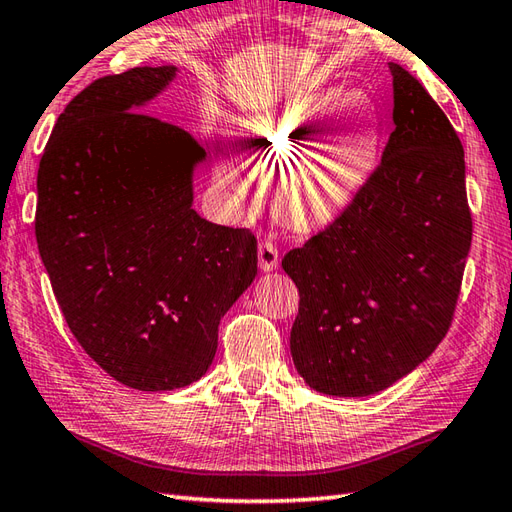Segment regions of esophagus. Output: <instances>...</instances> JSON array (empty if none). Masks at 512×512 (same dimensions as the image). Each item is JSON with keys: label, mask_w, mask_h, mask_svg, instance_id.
<instances>
[{"label": "esophagus", "mask_w": 512, "mask_h": 512, "mask_svg": "<svg viewBox=\"0 0 512 512\" xmlns=\"http://www.w3.org/2000/svg\"><path fill=\"white\" fill-rule=\"evenodd\" d=\"M279 266V250L277 246L270 242V239H264V242H259V268L264 270V273H270V270H275Z\"/></svg>", "instance_id": "1"}]
</instances>
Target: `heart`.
I'll use <instances>...</instances> for the list:
<instances>
[{
    "label": "heart",
    "mask_w": 512,
    "mask_h": 512,
    "mask_svg": "<svg viewBox=\"0 0 512 512\" xmlns=\"http://www.w3.org/2000/svg\"><path fill=\"white\" fill-rule=\"evenodd\" d=\"M341 101L343 92L336 90L312 105L250 118L242 125L248 162L277 176L279 213L295 231H319L332 224L372 176L376 127L365 107L336 134L306 145ZM220 178L235 184L228 169L220 171Z\"/></svg>",
    "instance_id": "obj_1"
}]
</instances>
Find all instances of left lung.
<instances>
[{
  "mask_svg": "<svg viewBox=\"0 0 512 512\" xmlns=\"http://www.w3.org/2000/svg\"><path fill=\"white\" fill-rule=\"evenodd\" d=\"M394 132L354 202L281 259L299 288L290 352L328 396H369L413 372L453 321L469 257L464 149L418 79L389 63Z\"/></svg>",
  "mask_w": 512,
  "mask_h": 512,
  "instance_id": "8db88e82",
  "label": "left lung"
}]
</instances>
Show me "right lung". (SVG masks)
<instances>
[{"label": "right lung", "instance_id": "right-lung-1", "mask_svg": "<svg viewBox=\"0 0 512 512\" xmlns=\"http://www.w3.org/2000/svg\"><path fill=\"white\" fill-rule=\"evenodd\" d=\"M176 72L145 65L90 83L57 118L37 173V246L68 328L140 391L202 378L217 325L257 275L255 235L191 206L206 151L138 112Z\"/></svg>", "mask_w": 512, "mask_h": 512}]
</instances>
